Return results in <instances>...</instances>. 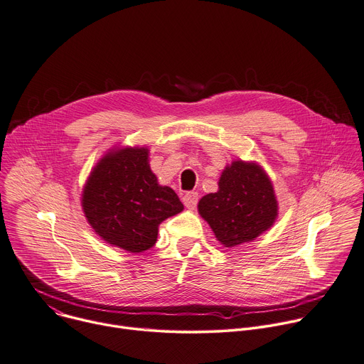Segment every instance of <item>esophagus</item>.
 <instances>
[{
    "label": "esophagus",
    "mask_w": 364,
    "mask_h": 364,
    "mask_svg": "<svg viewBox=\"0 0 364 364\" xmlns=\"http://www.w3.org/2000/svg\"><path fill=\"white\" fill-rule=\"evenodd\" d=\"M197 201H198V193H196V191H188V193H186L184 197H183L184 205H186L187 208H190V210H193V208L197 205Z\"/></svg>",
    "instance_id": "esophagus-1"
}]
</instances>
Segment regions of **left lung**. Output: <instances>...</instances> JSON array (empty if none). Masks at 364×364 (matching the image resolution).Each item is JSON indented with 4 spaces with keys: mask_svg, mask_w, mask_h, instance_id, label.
I'll return each mask as SVG.
<instances>
[{
    "mask_svg": "<svg viewBox=\"0 0 364 364\" xmlns=\"http://www.w3.org/2000/svg\"><path fill=\"white\" fill-rule=\"evenodd\" d=\"M197 208L218 243L228 249L256 240L279 217V201L266 170L245 160L224 167L218 190L201 197Z\"/></svg>",
    "mask_w": 364,
    "mask_h": 364,
    "instance_id": "obj_1",
    "label": "left lung"
}]
</instances>
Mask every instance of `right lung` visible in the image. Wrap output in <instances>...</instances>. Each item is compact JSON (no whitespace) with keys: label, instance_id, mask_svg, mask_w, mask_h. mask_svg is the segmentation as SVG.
<instances>
[{"label":"right lung","instance_id":"obj_1","mask_svg":"<svg viewBox=\"0 0 364 364\" xmlns=\"http://www.w3.org/2000/svg\"><path fill=\"white\" fill-rule=\"evenodd\" d=\"M149 161L146 146L114 147L92 167L81 194L84 215L95 234L129 253L153 247L159 224L184 208L171 187L159 184Z\"/></svg>","mask_w":364,"mask_h":364}]
</instances>
